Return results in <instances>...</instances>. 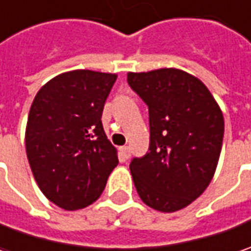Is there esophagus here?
I'll list each match as a JSON object with an SVG mask.
<instances>
[{"instance_id": "1", "label": "esophagus", "mask_w": 251, "mask_h": 251, "mask_svg": "<svg viewBox=\"0 0 251 251\" xmlns=\"http://www.w3.org/2000/svg\"><path fill=\"white\" fill-rule=\"evenodd\" d=\"M120 155L123 159H128L130 158V148L128 147H120Z\"/></svg>"}]
</instances>
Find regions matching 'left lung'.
I'll return each mask as SVG.
<instances>
[{"label":"left lung","instance_id":"1","mask_svg":"<svg viewBox=\"0 0 251 251\" xmlns=\"http://www.w3.org/2000/svg\"><path fill=\"white\" fill-rule=\"evenodd\" d=\"M150 109V152L130 163L141 200L160 212L190 205L208 187L224 140V114L208 88L177 68L128 73Z\"/></svg>","mask_w":251,"mask_h":251}]
</instances>
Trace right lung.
I'll return each instance as SVG.
<instances>
[{"label":"right lung","instance_id":"right-lung-1","mask_svg":"<svg viewBox=\"0 0 251 251\" xmlns=\"http://www.w3.org/2000/svg\"><path fill=\"white\" fill-rule=\"evenodd\" d=\"M116 79V74L74 70L54 76L34 96L26 155L42 193L65 211L95 202L119 165L100 120Z\"/></svg>","mask_w":251,"mask_h":251}]
</instances>
